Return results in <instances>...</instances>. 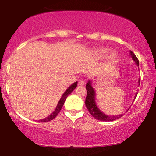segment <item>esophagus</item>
<instances>
[{"label": "esophagus", "mask_w": 156, "mask_h": 156, "mask_svg": "<svg viewBox=\"0 0 156 156\" xmlns=\"http://www.w3.org/2000/svg\"><path fill=\"white\" fill-rule=\"evenodd\" d=\"M84 84H85V81H84L83 80H82V79L79 80V81H78V85L83 86V85H84Z\"/></svg>", "instance_id": "1"}]
</instances>
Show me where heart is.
<instances>
[{"label":"heart","mask_w":156,"mask_h":156,"mask_svg":"<svg viewBox=\"0 0 156 156\" xmlns=\"http://www.w3.org/2000/svg\"><path fill=\"white\" fill-rule=\"evenodd\" d=\"M108 49H106V48H103V49H101L99 50V51H98V53L99 54V55H101V56H104L108 53ZM117 55L116 53H110V55H109V58H111V60H115L116 58H117Z\"/></svg>","instance_id":"heart-1"}]
</instances>
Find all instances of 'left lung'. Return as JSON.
Masks as SVG:
<instances>
[{
    "label": "left lung",
    "instance_id": "left-lung-1",
    "mask_svg": "<svg viewBox=\"0 0 156 156\" xmlns=\"http://www.w3.org/2000/svg\"><path fill=\"white\" fill-rule=\"evenodd\" d=\"M130 55L131 56L132 60H133L135 62L136 64H137V66L139 67V60H138L137 57L136 56V55L134 54L132 51H130ZM139 83H140V78H139ZM86 89L87 90V98H86V101L85 104L86 106H87V109L91 114V115L92 116L94 119H98V120L101 121H105V122H111L116 120V119L120 118L122 114H119V115H113V116H109L105 114L103 112H101L99 108L98 107V105L96 104L95 102V90H94V88H93L92 85V81L90 80L87 82V85H86ZM137 93L136 94L134 98H136Z\"/></svg>",
    "mask_w": 156,
    "mask_h": 156
}]
</instances>
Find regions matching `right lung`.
Masks as SVG:
<instances>
[{"label":"right lung","instance_id":"add662e5","mask_svg":"<svg viewBox=\"0 0 156 156\" xmlns=\"http://www.w3.org/2000/svg\"><path fill=\"white\" fill-rule=\"evenodd\" d=\"M77 84H78V82H75L74 83H73L72 85L70 86V87H69L67 88V90L64 92V93L63 94V95L62 96V98H61V99L59 100V101H58V104H57V106L56 108H55L54 112H53V113L51 114V115H49L48 117H47L46 118H44V119H40V122H48V121H51V120H53L54 118L56 117L57 115H58V113L60 112L61 109H62V106H63L64 103V101H65L66 98H67V96L69 95V94H70L71 92H73V90H74L77 87Z\"/></svg>","mask_w":156,"mask_h":156}]
</instances>
